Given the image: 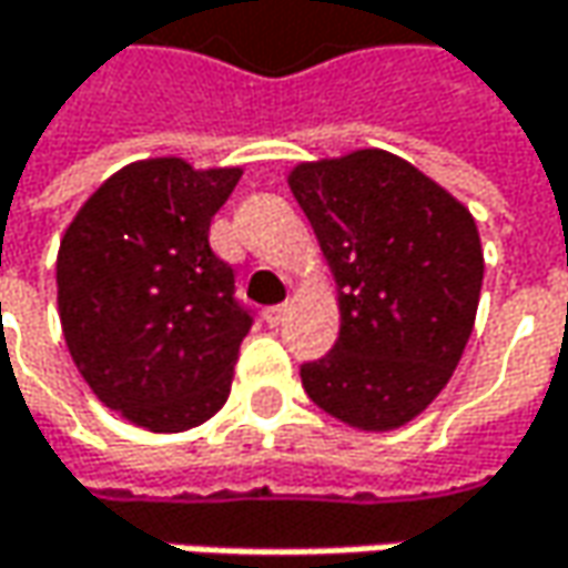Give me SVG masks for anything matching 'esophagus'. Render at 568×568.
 <instances>
[{
	"mask_svg": "<svg viewBox=\"0 0 568 568\" xmlns=\"http://www.w3.org/2000/svg\"><path fill=\"white\" fill-rule=\"evenodd\" d=\"M285 312H288L285 305H270V308L263 312V318H266V325H270V328H280V325L285 322Z\"/></svg>",
	"mask_w": 568,
	"mask_h": 568,
	"instance_id": "obj_1",
	"label": "esophagus"
}]
</instances>
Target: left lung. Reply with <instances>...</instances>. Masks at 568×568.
I'll list each match as a JSON object with an SVG mask.
<instances>
[{
    "label": "left lung",
    "instance_id": "left-lung-1",
    "mask_svg": "<svg viewBox=\"0 0 568 568\" xmlns=\"http://www.w3.org/2000/svg\"><path fill=\"white\" fill-rule=\"evenodd\" d=\"M288 187L341 302L335 347L302 364V387L347 426L396 429L436 399L471 335L485 280L475 217L381 149L305 162Z\"/></svg>",
    "mask_w": 568,
    "mask_h": 568
}]
</instances>
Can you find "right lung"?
I'll return each mask as SVG.
<instances>
[{"label": "right lung", "instance_id": "1", "mask_svg": "<svg viewBox=\"0 0 568 568\" xmlns=\"http://www.w3.org/2000/svg\"><path fill=\"white\" fill-rule=\"evenodd\" d=\"M240 169L149 159L106 179L58 253L68 351L97 399L149 433H184L231 393L253 312L211 250Z\"/></svg>", "mask_w": 568, "mask_h": 568}]
</instances>
